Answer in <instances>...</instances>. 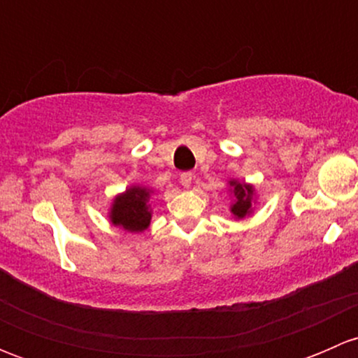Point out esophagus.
<instances>
[{"label": "esophagus", "instance_id": "34e87169", "mask_svg": "<svg viewBox=\"0 0 358 358\" xmlns=\"http://www.w3.org/2000/svg\"><path fill=\"white\" fill-rule=\"evenodd\" d=\"M192 178H194L192 173L185 171V173H182V175H180V183H182V185L185 187V189H189V187L192 185Z\"/></svg>", "mask_w": 358, "mask_h": 358}]
</instances>
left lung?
<instances>
[{"instance_id": "1", "label": "left lung", "mask_w": 358, "mask_h": 358, "mask_svg": "<svg viewBox=\"0 0 358 358\" xmlns=\"http://www.w3.org/2000/svg\"><path fill=\"white\" fill-rule=\"evenodd\" d=\"M230 185H234V194H236V202L232 206V213L237 218H244L249 213V209H251L252 189L239 182H230Z\"/></svg>"}]
</instances>
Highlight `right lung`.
<instances>
[{"instance_id":"1","label":"right lung","mask_w":358,"mask_h":358,"mask_svg":"<svg viewBox=\"0 0 358 358\" xmlns=\"http://www.w3.org/2000/svg\"><path fill=\"white\" fill-rule=\"evenodd\" d=\"M149 192L140 187L126 190L115 197L110 209V220L114 225H121L129 232H142L150 223V211L147 208Z\"/></svg>"}]
</instances>
